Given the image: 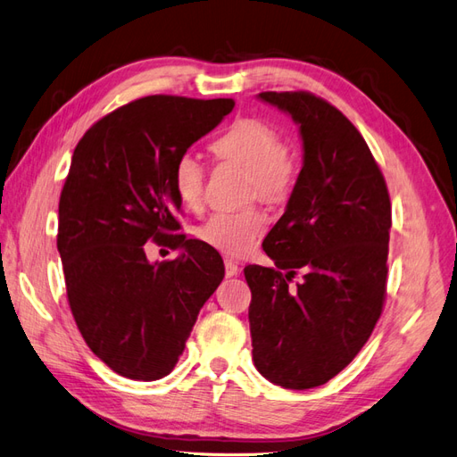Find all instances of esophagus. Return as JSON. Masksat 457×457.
Returning a JSON list of instances; mask_svg holds the SVG:
<instances>
[{"label": "esophagus", "instance_id": "obj_1", "mask_svg": "<svg viewBox=\"0 0 457 457\" xmlns=\"http://www.w3.org/2000/svg\"><path fill=\"white\" fill-rule=\"evenodd\" d=\"M240 273V267L232 262V259H227L225 262V275L230 278V277H237Z\"/></svg>", "mask_w": 457, "mask_h": 457}]
</instances>
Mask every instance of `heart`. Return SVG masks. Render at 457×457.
<instances>
[{
	"instance_id": "heart-1",
	"label": "heart",
	"mask_w": 457,
	"mask_h": 457,
	"mask_svg": "<svg viewBox=\"0 0 457 457\" xmlns=\"http://www.w3.org/2000/svg\"><path fill=\"white\" fill-rule=\"evenodd\" d=\"M220 162H228L248 172V194L269 204L288 200L298 177V162L288 145L282 144L277 129L257 119H238L212 144ZM205 170L198 159L184 154L172 169V187L187 209H198L204 202ZM267 219L255 207L237 213H215L195 230L209 248L227 257H245L265 230Z\"/></svg>"
}]
</instances>
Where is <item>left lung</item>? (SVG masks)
<instances>
[{
	"label": "left lung",
	"instance_id": "obj_1",
	"mask_svg": "<svg viewBox=\"0 0 457 457\" xmlns=\"http://www.w3.org/2000/svg\"><path fill=\"white\" fill-rule=\"evenodd\" d=\"M300 127L303 167L263 240L275 267L244 269L257 371L305 390L337 377L371 337L386 295L392 207L352 122L312 92H262ZM302 270L304 280L292 287Z\"/></svg>",
	"mask_w": 457,
	"mask_h": 457
}]
</instances>
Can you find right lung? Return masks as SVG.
<instances>
[{
  "mask_svg": "<svg viewBox=\"0 0 457 457\" xmlns=\"http://www.w3.org/2000/svg\"><path fill=\"white\" fill-rule=\"evenodd\" d=\"M232 107L227 97L145 96L97 120L72 154L57 228L67 300L88 348L120 377H167L225 277L213 248L177 234L172 169ZM147 239L183 253L150 264Z\"/></svg>",
  "mask_w": 457,
  "mask_h": 457,
  "instance_id": "add662e5",
  "label": "right lung"
}]
</instances>
